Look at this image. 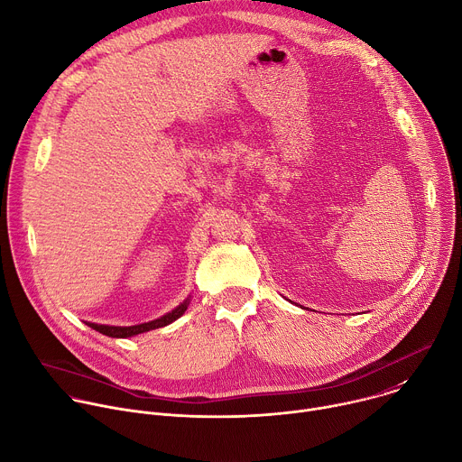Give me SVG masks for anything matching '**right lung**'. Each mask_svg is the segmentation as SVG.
<instances>
[{"label": "right lung", "mask_w": 462, "mask_h": 462, "mask_svg": "<svg viewBox=\"0 0 462 462\" xmlns=\"http://www.w3.org/2000/svg\"><path fill=\"white\" fill-rule=\"evenodd\" d=\"M190 300H192V295H189L183 302H180L176 309H172L165 316L153 319V321H148V323H141V325L112 327V325H97V323H88V321H85V325L94 328L96 332H99L103 336L117 337V339H126V337H134V336H139V334H144V332H150V330H156V328H163V327L174 323L176 319H180L187 312V309L190 306Z\"/></svg>", "instance_id": "obj_1"}]
</instances>
